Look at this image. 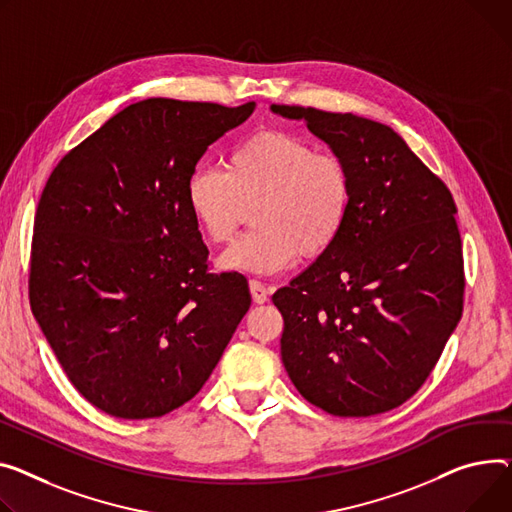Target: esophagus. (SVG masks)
I'll list each match as a JSON object with an SVG mask.
<instances>
[{"instance_id": "obj_1", "label": "esophagus", "mask_w": 512, "mask_h": 512, "mask_svg": "<svg viewBox=\"0 0 512 512\" xmlns=\"http://www.w3.org/2000/svg\"><path fill=\"white\" fill-rule=\"evenodd\" d=\"M249 288H251V296H253V300H255L257 304L267 302V294H269V290H267V286H265L263 282H259V280H251V282H249Z\"/></svg>"}]
</instances>
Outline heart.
<instances>
[{
    "label": "heart",
    "instance_id": "1",
    "mask_svg": "<svg viewBox=\"0 0 512 512\" xmlns=\"http://www.w3.org/2000/svg\"><path fill=\"white\" fill-rule=\"evenodd\" d=\"M352 193L342 156L317 152L313 142L282 129L238 142L224 168L199 164L185 191L193 220L214 245H228L255 210V228L220 259L226 269L255 274H276L300 255H325L348 224Z\"/></svg>",
    "mask_w": 512,
    "mask_h": 512
}]
</instances>
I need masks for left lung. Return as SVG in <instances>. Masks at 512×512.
<instances>
[{"instance_id":"obj_1","label":"left lung","mask_w":512,"mask_h":512,"mask_svg":"<svg viewBox=\"0 0 512 512\" xmlns=\"http://www.w3.org/2000/svg\"><path fill=\"white\" fill-rule=\"evenodd\" d=\"M271 111L304 119L354 183L337 243L271 296L288 377L331 416L395 410L424 385L463 313L453 195L389 125L313 107Z\"/></svg>"}]
</instances>
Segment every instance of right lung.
Returning a JSON list of instances; mask_svg holds the SVG:
<instances>
[{
  "mask_svg": "<svg viewBox=\"0 0 512 512\" xmlns=\"http://www.w3.org/2000/svg\"><path fill=\"white\" fill-rule=\"evenodd\" d=\"M253 109L140 100L67 152L43 189L30 309L67 379L109 416L160 418L193 399L249 311L247 280L210 271L185 191L208 146Z\"/></svg>",
  "mask_w": 512,
  "mask_h": 512,
  "instance_id": "1",
  "label": "right lung"
}]
</instances>
